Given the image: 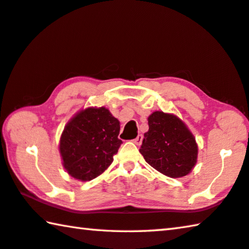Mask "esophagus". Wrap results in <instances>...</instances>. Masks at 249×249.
<instances>
[{
    "instance_id": "obj_1",
    "label": "esophagus",
    "mask_w": 249,
    "mask_h": 249,
    "mask_svg": "<svg viewBox=\"0 0 249 249\" xmlns=\"http://www.w3.org/2000/svg\"><path fill=\"white\" fill-rule=\"evenodd\" d=\"M142 139H143V137H142V134H139V136H138L136 139H133L132 141L134 142V143H136L137 145H140L141 143H142Z\"/></svg>"
}]
</instances>
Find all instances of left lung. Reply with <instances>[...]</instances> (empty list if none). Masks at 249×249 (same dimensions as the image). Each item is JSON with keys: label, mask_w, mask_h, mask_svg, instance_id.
I'll list each match as a JSON object with an SVG mask.
<instances>
[{"label": "left lung", "mask_w": 249, "mask_h": 249, "mask_svg": "<svg viewBox=\"0 0 249 249\" xmlns=\"http://www.w3.org/2000/svg\"><path fill=\"white\" fill-rule=\"evenodd\" d=\"M140 153L159 172L170 178H182L191 172L197 160L195 138L180 118L154 111L148 118Z\"/></svg>", "instance_id": "obj_1"}]
</instances>
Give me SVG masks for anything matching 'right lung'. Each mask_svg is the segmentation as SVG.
Instances as JSON below:
<instances>
[{"label": "right lung", "instance_id": "1", "mask_svg": "<svg viewBox=\"0 0 249 249\" xmlns=\"http://www.w3.org/2000/svg\"><path fill=\"white\" fill-rule=\"evenodd\" d=\"M119 131V120L107 108H87L76 113L59 141L67 173L76 180L90 181L107 170L122 143Z\"/></svg>", "mask_w": 249, "mask_h": 249}]
</instances>
